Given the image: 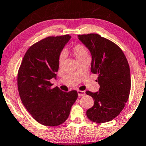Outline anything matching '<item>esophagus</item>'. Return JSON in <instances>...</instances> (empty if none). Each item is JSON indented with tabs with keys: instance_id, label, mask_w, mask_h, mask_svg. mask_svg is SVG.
<instances>
[{
	"instance_id": "esophagus-1",
	"label": "esophagus",
	"mask_w": 146,
	"mask_h": 146,
	"mask_svg": "<svg viewBox=\"0 0 146 146\" xmlns=\"http://www.w3.org/2000/svg\"><path fill=\"white\" fill-rule=\"evenodd\" d=\"M77 93H78V96L81 97V96H83L85 95V92L84 91H77Z\"/></svg>"
}]
</instances>
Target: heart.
Returning <instances> with one entry per match:
<instances>
[{"label":"heart","mask_w":146,"mask_h":146,"mask_svg":"<svg viewBox=\"0 0 146 146\" xmlns=\"http://www.w3.org/2000/svg\"><path fill=\"white\" fill-rule=\"evenodd\" d=\"M72 51H73V53L74 54L75 57L76 58L77 61L83 59L84 57H88L89 56L88 50H87V48H85L84 46L80 44H77V45H75L74 47H73ZM63 59H64V57L63 55L60 56L59 61L60 65H61L62 62H63Z\"/></svg>","instance_id":"1"}]
</instances>
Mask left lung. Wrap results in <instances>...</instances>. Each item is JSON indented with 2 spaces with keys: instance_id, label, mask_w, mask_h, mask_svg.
Returning <instances> with one entry per match:
<instances>
[{
  "instance_id": "1",
  "label": "left lung",
  "mask_w": 146,
  "mask_h": 146,
  "mask_svg": "<svg viewBox=\"0 0 146 146\" xmlns=\"http://www.w3.org/2000/svg\"><path fill=\"white\" fill-rule=\"evenodd\" d=\"M90 52L91 71L98 74V91H86L94 105L87 111L89 119L96 123L110 121L119 115L129 98L131 89L130 69L127 60L117 44L98 34L78 35Z\"/></svg>"
}]
</instances>
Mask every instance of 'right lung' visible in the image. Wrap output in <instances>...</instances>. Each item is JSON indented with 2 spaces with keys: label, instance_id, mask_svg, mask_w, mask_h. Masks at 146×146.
<instances>
[{
  "label": "right lung",
  "instance_id": "right-lung-1",
  "mask_svg": "<svg viewBox=\"0 0 146 146\" xmlns=\"http://www.w3.org/2000/svg\"><path fill=\"white\" fill-rule=\"evenodd\" d=\"M71 36H48L33 44L23 57L18 73L19 96L33 117L42 125L57 126L69 117L77 99L75 90L64 92L52 88L57 78L61 51Z\"/></svg>",
  "mask_w": 146,
  "mask_h": 146
}]
</instances>
